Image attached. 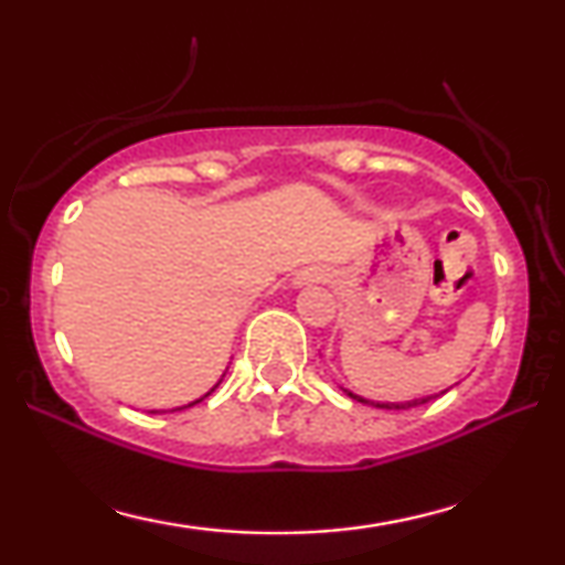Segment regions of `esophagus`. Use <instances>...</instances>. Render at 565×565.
<instances>
[{
  "mask_svg": "<svg viewBox=\"0 0 565 565\" xmlns=\"http://www.w3.org/2000/svg\"><path fill=\"white\" fill-rule=\"evenodd\" d=\"M323 280V269H303V273H298L292 277V282L296 285H308V282H321Z\"/></svg>",
  "mask_w": 565,
  "mask_h": 565,
  "instance_id": "obj_1",
  "label": "esophagus"
}]
</instances>
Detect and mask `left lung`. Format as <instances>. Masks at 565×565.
Listing matches in <instances>:
<instances>
[{
  "label": "left lung",
  "instance_id": "1",
  "mask_svg": "<svg viewBox=\"0 0 565 565\" xmlns=\"http://www.w3.org/2000/svg\"><path fill=\"white\" fill-rule=\"evenodd\" d=\"M452 388V385H450ZM450 388H445V391H439V393H431V396H422V398H412V401H370V398H362V396H358V393H352V391H347V388H342L347 396L350 398H354V401H360V404H370V406H375V408H396V412H401V408H412V406H422V404H429L431 398H437V396H443V393H447Z\"/></svg>",
  "mask_w": 565,
  "mask_h": 565
}]
</instances>
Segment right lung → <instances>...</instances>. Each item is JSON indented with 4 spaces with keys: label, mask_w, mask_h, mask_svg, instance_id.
Wrapping results in <instances>:
<instances>
[{
    "label": "right lung",
    "mask_w": 565,
    "mask_h": 565,
    "mask_svg": "<svg viewBox=\"0 0 565 565\" xmlns=\"http://www.w3.org/2000/svg\"><path fill=\"white\" fill-rule=\"evenodd\" d=\"M223 375H226V373H223ZM221 381H223V377H221ZM221 381H218V383H215V385H213V388H211V391H207V393H205V396H200V398H195V401H192V404H188V406H180V408H172V412H182V408H190V406H195V404H200V401H203V398H207V396H211V393H213V391H215V388H218V385H221ZM151 414H157V412H151Z\"/></svg>",
    "instance_id": "add662e5"
}]
</instances>
